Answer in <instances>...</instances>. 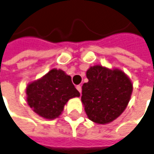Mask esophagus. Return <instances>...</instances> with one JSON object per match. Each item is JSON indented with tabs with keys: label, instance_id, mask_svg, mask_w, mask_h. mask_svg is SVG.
<instances>
[{
	"label": "esophagus",
	"instance_id": "1",
	"mask_svg": "<svg viewBox=\"0 0 154 154\" xmlns=\"http://www.w3.org/2000/svg\"><path fill=\"white\" fill-rule=\"evenodd\" d=\"M76 89L79 91V93H81V91H82V88H81V85H76Z\"/></svg>",
	"mask_w": 154,
	"mask_h": 154
}]
</instances>
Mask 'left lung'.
<instances>
[{"label":"left lung","mask_w":154,"mask_h":154,"mask_svg":"<svg viewBox=\"0 0 154 154\" xmlns=\"http://www.w3.org/2000/svg\"><path fill=\"white\" fill-rule=\"evenodd\" d=\"M87 83L82 85L81 102L88 118L97 124L113 121L125 111L133 91L131 79L122 70L101 65L86 71Z\"/></svg>","instance_id":"8db88e82"}]
</instances>
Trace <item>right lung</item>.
<instances>
[{
    "instance_id": "right-lung-1",
    "label": "right lung",
    "mask_w": 154,
    "mask_h": 154,
    "mask_svg": "<svg viewBox=\"0 0 154 154\" xmlns=\"http://www.w3.org/2000/svg\"><path fill=\"white\" fill-rule=\"evenodd\" d=\"M26 95L28 105L46 119L58 118L68 101L80 96L69 75L57 69H51L41 79L28 85Z\"/></svg>"
}]
</instances>
